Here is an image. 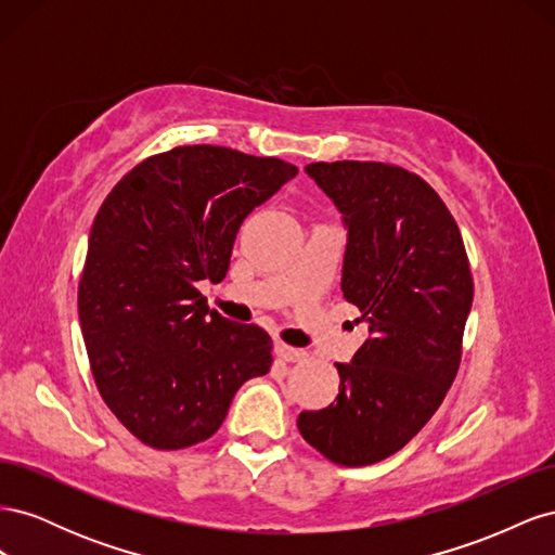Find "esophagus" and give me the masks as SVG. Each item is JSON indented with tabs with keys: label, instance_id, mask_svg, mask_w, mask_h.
Returning a JSON list of instances; mask_svg holds the SVG:
<instances>
[{
	"label": "esophagus",
	"instance_id": "34e87169",
	"mask_svg": "<svg viewBox=\"0 0 555 555\" xmlns=\"http://www.w3.org/2000/svg\"><path fill=\"white\" fill-rule=\"evenodd\" d=\"M275 354H278V359L287 361V363H298V361H304L308 357L304 349H296V347H289L284 343H275Z\"/></svg>",
	"mask_w": 555,
	"mask_h": 555
}]
</instances>
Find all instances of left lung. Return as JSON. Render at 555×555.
Instances as JSON below:
<instances>
[{"instance_id":"obj_1","label":"left lung","mask_w":555,"mask_h":555,"mask_svg":"<svg viewBox=\"0 0 555 555\" xmlns=\"http://www.w3.org/2000/svg\"><path fill=\"white\" fill-rule=\"evenodd\" d=\"M306 173L343 215L340 289L367 322L340 393L300 412L306 442L338 465L405 447L442 405L461 363L473 278L461 231L428 182L379 162H317Z\"/></svg>"}]
</instances>
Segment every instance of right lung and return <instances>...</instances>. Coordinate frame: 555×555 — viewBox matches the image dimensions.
<instances>
[{"label": "right lung", "instance_id": "obj_1", "mask_svg": "<svg viewBox=\"0 0 555 555\" xmlns=\"http://www.w3.org/2000/svg\"><path fill=\"white\" fill-rule=\"evenodd\" d=\"M298 169L215 145L141 162L96 212L78 287L99 393L155 449H184L222 426L241 386L271 371V338L206 306L245 217Z\"/></svg>", "mask_w": 555, "mask_h": 555}]
</instances>
